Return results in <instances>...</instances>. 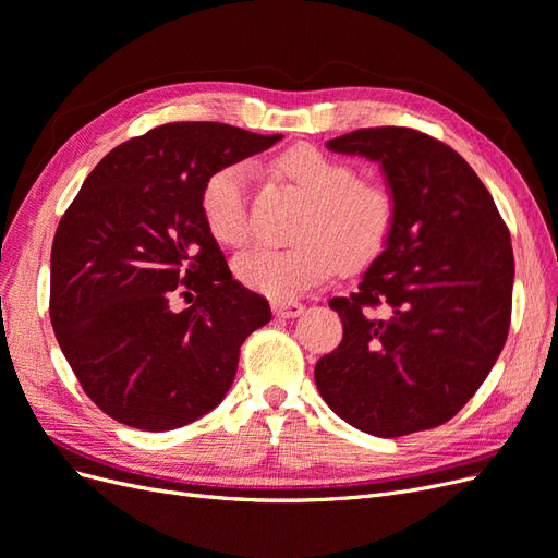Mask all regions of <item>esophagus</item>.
Returning <instances> with one entry per match:
<instances>
[{
	"label": "esophagus",
	"instance_id": "esophagus-1",
	"mask_svg": "<svg viewBox=\"0 0 558 558\" xmlns=\"http://www.w3.org/2000/svg\"><path fill=\"white\" fill-rule=\"evenodd\" d=\"M272 310L279 318H295V316L302 314V310H305V307H302L300 302H295V300H275Z\"/></svg>",
	"mask_w": 558,
	"mask_h": 558
}]
</instances>
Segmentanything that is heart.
<instances>
[{
  "label": "heart",
  "mask_w": 558,
  "mask_h": 558,
  "mask_svg": "<svg viewBox=\"0 0 558 558\" xmlns=\"http://www.w3.org/2000/svg\"><path fill=\"white\" fill-rule=\"evenodd\" d=\"M277 167L312 199L300 230L305 242L251 248L234 263V272L253 291L291 300L335 272L337 253L347 263L373 258L391 234L396 202L381 185L361 183L356 167L310 144L286 150ZM199 211L218 244H244L251 232L246 165L216 170L202 185Z\"/></svg>",
  "instance_id": "b5f03b06"
}]
</instances>
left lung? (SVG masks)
Masks as SVG:
<instances>
[{
  "mask_svg": "<svg viewBox=\"0 0 558 558\" xmlns=\"http://www.w3.org/2000/svg\"><path fill=\"white\" fill-rule=\"evenodd\" d=\"M379 162L396 218L359 289L328 305L342 342L318 359L320 398L347 424L400 437L449 421L475 396L510 330V232L472 167L410 128L326 144Z\"/></svg>",
  "mask_w": 558,
  "mask_h": 558,
  "instance_id": "obj_1",
  "label": "left lung"
}]
</instances>
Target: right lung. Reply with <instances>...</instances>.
Segmentation results:
<instances>
[{
    "mask_svg": "<svg viewBox=\"0 0 558 558\" xmlns=\"http://www.w3.org/2000/svg\"><path fill=\"white\" fill-rule=\"evenodd\" d=\"M283 134L170 123L99 160L58 226L50 320L83 391L118 424L165 433L211 412L267 300L232 279L202 185ZM181 299L194 305L181 311Z\"/></svg>",
    "mask_w": 558,
    "mask_h": 558,
    "instance_id": "right-lung-1",
    "label": "right lung"
}]
</instances>
